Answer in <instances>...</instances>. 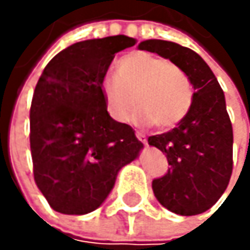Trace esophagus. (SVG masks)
Instances as JSON below:
<instances>
[{
	"mask_svg": "<svg viewBox=\"0 0 250 250\" xmlns=\"http://www.w3.org/2000/svg\"><path fill=\"white\" fill-rule=\"evenodd\" d=\"M136 138L142 142V144H146V146H147V138H146V135H144V133H141V132H136Z\"/></svg>",
	"mask_w": 250,
	"mask_h": 250,
	"instance_id": "1",
	"label": "esophagus"
}]
</instances>
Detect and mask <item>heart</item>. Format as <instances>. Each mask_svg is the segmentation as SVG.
<instances>
[{
    "mask_svg": "<svg viewBox=\"0 0 250 250\" xmlns=\"http://www.w3.org/2000/svg\"><path fill=\"white\" fill-rule=\"evenodd\" d=\"M108 114L120 123L133 117L141 126L153 124L169 129L183 120L193 100V90L186 73L167 58L148 52H132L115 64V76L100 83ZM135 102H133V99Z\"/></svg>",
    "mask_w": 250,
    "mask_h": 250,
    "instance_id": "heart-1",
    "label": "heart"
}]
</instances>
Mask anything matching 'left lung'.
I'll return each mask as SVG.
<instances>
[{"label":"left lung","mask_w":250,"mask_h":250,"mask_svg":"<svg viewBox=\"0 0 250 250\" xmlns=\"http://www.w3.org/2000/svg\"><path fill=\"white\" fill-rule=\"evenodd\" d=\"M138 47L174 62L195 90L178 126L148 138L171 165L165 175L153 180L154 196L175 214L204 213L222 196L232 172V126L225 94L207 62L189 47L167 40H146Z\"/></svg>","instance_id":"1"}]
</instances>
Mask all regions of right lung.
Returning <instances> with one entry per match:
<instances>
[{
	"label": "right lung",
	"instance_id": "add662e5",
	"mask_svg": "<svg viewBox=\"0 0 250 250\" xmlns=\"http://www.w3.org/2000/svg\"><path fill=\"white\" fill-rule=\"evenodd\" d=\"M127 36L78 42L57 54L36 85L30 146L36 185L62 214L94 211L112 190L118 171L144 148L129 124L106 111L100 83Z\"/></svg>",
	"mask_w": 250,
	"mask_h": 250
}]
</instances>
